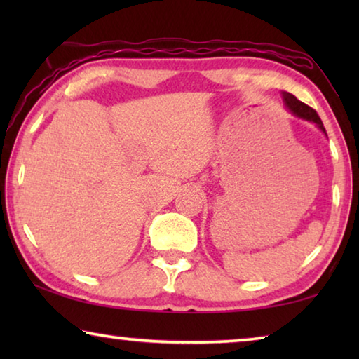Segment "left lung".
I'll list each match as a JSON object with an SVG mask.
<instances>
[{
  "label": "left lung",
  "mask_w": 359,
  "mask_h": 359,
  "mask_svg": "<svg viewBox=\"0 0 359 359\" xmlns=\"http://www.w3.org/2000/svg\"><path fill=\"white\" fill-rule=\"evenodd\" d=\"M282 98H283V104L285 107L288 109V111L294 115V117H299L302 120H307V121H312L315 123V126L326 135V130L323 126V121L320 120L318 114L313 111L312 107H309L307 104H304L302 101H299L296 98L294 95H291L288 92H282Z\"/></svg>",
  "instance_id": "obj_1"
}]
</instances>
